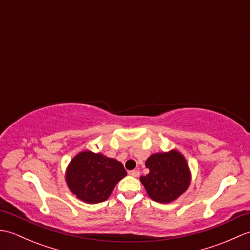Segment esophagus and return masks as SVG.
<instances>
[{"instance_id":"34e87169","label":"esophagus","mask_w":250,"mask_h":250,"mask_svg":"<svg viewBox=\"0 0 250 250\" xmlns=\"http://www.w3.org/2000/svg\"><path fill=\"white\" fill-rule=\"evenodd\" d=\"M130 175L133 177H139L140 176V171L139 169H133V171L130 172Z\"/></svg>"}]
</instances>
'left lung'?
<instances>
[{
	"label": "left lung",
	"mask_w": 250,
	"mask_h": 250,
	"mask_svg": "<svg viewBox=\"0 0 250 250\" xmlns=\"http://www.w3.org/2000/svg\"><path fill=\"white\" fill-rule=\"evenodd\" d=\"M145 166L149 168V173L141 176L140 180L151 200L163 204L171 203L189 188L191 172L180 151L172 149L152 153Z\"/></svg>",
	"instance_id": "left-lung-1"
}]
</instances>
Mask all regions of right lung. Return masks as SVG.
I'll return each instance as SVG.
<instances>
[{
	"label": "right lung",
	"instance_id": "right-lung-1",
	"mask_svg": "<svg viewBox=\"0 0 250 250\" xmlns=\"http://www.w3.org/2000/svg\"><path fill=\"white\" fill-rule=\"evenodd\" d=\"M125 176L126 171L121 162L90 150L77 153L65 171L68 189L78 200L88 204L107 200Z\"/></svg>",
	"mask_w": 250,
	"mask_h": 250
}]
</instances>
